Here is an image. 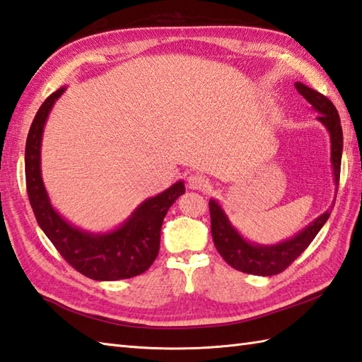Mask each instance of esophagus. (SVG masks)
<instances>
[{
    "label": "esophagus",
    "instance_id": "34e87169",
    "mask_svg": "<svg viewBox=\"0 0 362 362\" xmlns=\"http://www.w3.org/2000/svg\"><path fill=\"white\" fill-rule=\"evenodd\" d=\"M188 185L191 189H205L209 187V179L202 174H193L189 175L188 179Z\"/></svg>",
    "mask_w": 362,
    "mask_h": 362
}]
</instances>
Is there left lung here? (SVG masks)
Wrapping results in <instances>:
<instances>
[{"instance_id": "1", "label": "left lung", "mask_w": 362, "mask_h": 362, "mask_svg": "<svg viewBox=\"0 0 362 362\" xmlns=\"http://www.w3.org/2000/svg\"><path fill=\"white\" fill-rule=\"evenodd\" d=\"M296 88L306 101H308L314 110L319 112L317 119L327 127L332 138V165L334 174V185H339L341 175V160H342V126L336 107L319 91L306 87L302 82H296ZM210 218H211V236L213 243L216 245L221 257L227 263L235 267L236 271L245 274L269 276L283 272L284 269L291 266L294 259L302 255L303 250L308 247L311 241L316 238L324 227L327 219L329 218V210L313 221L308 227L297 233L291 240H286L274 245H259L252 244L238 233V230L230 224L227 214L221 209V205L210 199Z\"/></svg>"}]
</instances>
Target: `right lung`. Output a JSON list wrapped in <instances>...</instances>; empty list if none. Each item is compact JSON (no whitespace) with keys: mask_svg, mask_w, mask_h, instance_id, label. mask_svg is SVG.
Listing matches in <instances>:
<instances>
[{"mask_svg":"<svg viewBox=\"0 0 362 362\" xmlns=\"http://www.w3.org/2000/svg\"><path fill=\"white\" fill-rule=\"evenodd\" d=\"M64 91L65 87L59 88L45 99L30 124L26 140V188L35 219L66 263L88 279L113 281L140 275L148 271L157 258L161 224L169 206L185 193V185L180 180L158 196L146 199L124 224L109 233L83 232L66 222L52 209L40 169L45 122L54 103Z\"/></svg>","mask_w":362,"mask_h":362,"instance_id":"right-lung-1","label":"right lung"}]
</instances>
